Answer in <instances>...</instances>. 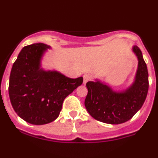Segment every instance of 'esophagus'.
Instances as JSON below:
<instances>
[{
  "mask_svg": "<svg viewBox=\"0 0 158 158\" xmlns=\"http://www.w3.org/2000/svg\"><path fill=\"white\" fill-rule=\"evenodd\" d=\"M91 79V76L89 74H85L83 76V84H86L88 81Z\"/></svg>",
  "mask_w": 158,
  "mask_h": 158,
  "instance_id": "34e87169",
  "label": "esophagus"
}]
</instances>
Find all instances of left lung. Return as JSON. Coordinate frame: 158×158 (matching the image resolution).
I'll use <instances>...</instances> for the list:
<instances>
[{
  "mask_svg": "<svg viewBox=\"0 0 158 158\" xmlns=\"http://www.w3.org/2000/svg\"><path fill=\"white\" fill-rule=\"evenodd\" d=\"M132 51L138 59V67L134 82L127 89L118 92L98 79L86 83L85 107L96 120L111 125L122 124L142 107L148 92V71L140 49L133 46Z\"/></svg>",
  "mask_w": 158,
  "mask_h": 158,
  "instance_id": "8db88e82",
  "label": "left lung"
}]
</instances>
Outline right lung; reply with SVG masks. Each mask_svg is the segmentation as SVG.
Here are the masks:
<instances>
[{
    "mask_svg": "<svg viewBox=\"0 0 158 158\" xmlns=\"http://www.w3.org/2000/svg\"><path fill=\"white\" fill-rule=\"evenodd\" d=\"M51 47L39 43L24 47L12 65L8 94L15 111L32 125H44L58 117L65 97L81 86L83 78L70 79L41 68Z\"/></svg>",
    "mask_w": 158,
    "mask_h": 158,
    "instance_id": "obj_1",
    "label": "right lung"
}]
</instances>
